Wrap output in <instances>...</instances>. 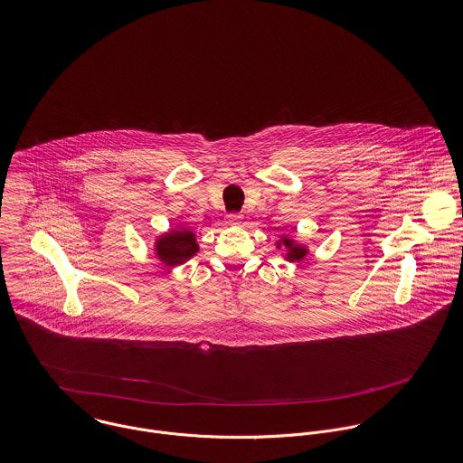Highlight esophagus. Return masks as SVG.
<instances>
[{
  "mask_svg": "<svg viewBox=\"0 0 463 463\" xmlns=\"http://www.w3.org/2000/svg\"><path fill=\"white\" fill-rule=\"evenodd\" d=\"M241 220H243V216H241V214H238V213H231V214H227V222H229V223H234V225H236V223H240Z\"/></svg>",
  "mask_w": 463,
  "mask_h": 463,
  "instance_id": "34e87169",
  "label": "esophagus"
}]
</instances>
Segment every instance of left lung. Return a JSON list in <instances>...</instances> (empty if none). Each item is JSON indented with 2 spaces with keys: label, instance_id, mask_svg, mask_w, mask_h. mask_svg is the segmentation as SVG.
<instances>
[{
  "label": "left lung",
  "instance_id": "8db88e82",
  "mask_svg": "<svg viewBox=\"0 0 463 463\" xmlns=\"http://www.w3.org/2000/svg\"><path fill=\"white\" fill-rule=\"evenodd\" d=\"M276 245H278V249H282V247L286 249L284 260L289 261V263L302 261V260L307 256V252H309L306 245H300V243H297L295 240H291V238H288V236H282Z\"/></svg>",
  "mask_w": 463,
  "mask_h": 463
}]
</instances>
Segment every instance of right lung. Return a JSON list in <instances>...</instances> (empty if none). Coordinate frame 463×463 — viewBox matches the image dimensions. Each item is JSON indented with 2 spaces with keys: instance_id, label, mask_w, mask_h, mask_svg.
Instances as JSON below:
<instances>
[{
  "instance_id": "1",
  "label": "right lung",
  "mask_w": 463,
  "mask_h": 463,
  "mask_svg": "<svg viewBox=\"0 0 463 463\" xmlns=\"http://www.w3.org/2000/svg\"><path fill=\"white\" fill-rule=\"evenodd\" d=\"M198 252L196 236L191 229L179 225L161 234L156 241V256L165 267H179Z\"/></svg>"
}]
</instances>
